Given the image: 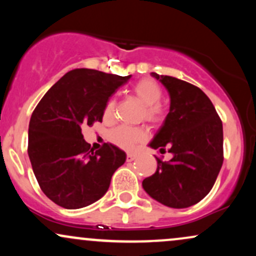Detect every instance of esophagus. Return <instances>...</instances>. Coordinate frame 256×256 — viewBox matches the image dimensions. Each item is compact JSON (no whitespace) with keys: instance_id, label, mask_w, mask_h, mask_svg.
Masks as SVG:
<instances>
[{"instance_id":"esophagus-1","label":"esophagus","mask_w":256,"mask_h":256,"mask_svg":"<svg viewBox=\"0 0 256 256\" xmlns=\"http://www.w3.org/2000/svg\"><path fill=\"white\" fill-rule=\"evenodd\" d=\"M134 158H136V156H134V154H128V155H126V161H128V162H131V161H134Z\"/></svg>"}]
</instances>
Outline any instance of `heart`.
Segmentation results:
<instances>
[{
    "label": "heart",
    "instance_id": "obj_1",
    "mask_svg": "<svg viewBox=\"0 0 256 256\" xmlns=\"http://www.w3.org/2000/svg\"><path fill=\"white\" fill-rule=\"evenodd\" d=\"M132 94L138 102L143 104L140 112V119L150 122L152 125L162 124L166 118V110L160 104L162 98V89L152 79L144 78L140 80L132 88ZM116 100L112 98L108 100L104 108V120H113L116 118ZM108 138L113 144L125 150H131L134 146L146 138V130L144 128H130V126H118L108 134Z\"/></svg>",
    "mask_w": 256,
    "mask_h": 256
}]
</instances>
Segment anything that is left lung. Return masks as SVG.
Masks as SVG:
<instances>
[{
  "label": "left lung",
  "mask_w": 256,
  "mask_h": 256,
  "mask_svg": "<svg viewBox=\"0 0 256 256\" xmlns=\"http://www.w3.org/2000/svg\"><path fill=\"white\" fill-rule=\"evenodd\" d=\"M168 91L171 107L150 146L172 152L158 158L156 172L143 180V189L160 204L186 208L212 190L224 161L222 122L200 88L170 76L152 73Z\"/></svg>",
  "instance_id": "1"
}]
</instances>
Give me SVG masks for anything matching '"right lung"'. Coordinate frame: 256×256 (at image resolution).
<instances>
[{
	"mask_svg": "<svg viewBox=\"0 0 256 256\" xmlns=\"http://www.w3.org/2000/svg\"><path fill=\"white\" fill-rule=\"evenodd\" d=\"M131 76L70 71L46 91L28 125V152L42 192L67 210L86 207L107 192L126 154L104 143L94 152L82 128L102 122L108 100Z\"/></svg>",
	"mask_w": 256,
	"mask_h": 256,
	"instance_id": "add662e5",
	"label": "right lung"
}]
</instances>
